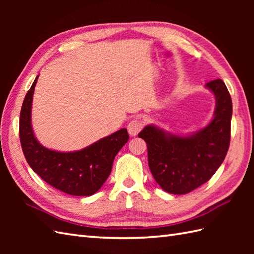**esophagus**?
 I'll return each mask as SVG.
<instances>
[{
  "label": "esophagus",
  "instance_id": "esophagus-1",
  "mask_svg": "<svg viewBox=\"0 0 254 254\" xmlns=\"http://www.w3.org/2000/svg\"><path fill=\"white\" fill-rule=\"evenodd\" d=\"M143 127L144 123L141 119H133V120H131L130 123L127 124V132L131 136H136L138 132L143 128Z\"/></svg>",
  "mask_w": 254,
  "mask_h": 254
}]
</instances>
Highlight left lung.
Here are the masks:
<instances>
[{
  "label": "left lung",
  "mask_w": 254,
  "mask_h": 254,
  "mask_svg": "<svg viewBox=\"0 0 254 254\" xmlns=\"http://www.w3.org/2000/svg\"><path fill=\"white\" fill-rule=\"evenodd\" d=\"M215 96L214 117L206 127L187 135L154 124L138 133L147 144L148 166L164 191L187 194L207 182L223 164L230 143L233 102L222 79L205 84Z\"/></svg>",
  "instance_id": "obj_1"
}]
</instances>
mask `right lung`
<instances>
[{
    "instance_id": "add662e5",
    "label": "right lung",
    "mask_w": 254,
    "mask_h": 254,
    "mask_svg": "<svg viewBox=\"0 0 254 254\" xmlns=\"http://www.w3.org/2000/svg\"><path fill=\"white\" fill-rule=\"evenodd\" d=\"M38 77L25 97L19 118V138L27 163L42 180L58 190L69 195H93L108 179L116 155L128 141L127 128L74 152L45 147L36 138L31 126L32 96Z\"/></svg>"
}]
</instances>
